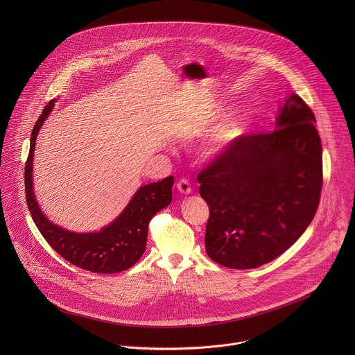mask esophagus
<instances>
[{
    "mask_svg": "<svg viewBox=\"0 0 355 355\" xmlns=\"http://www.w3.org/2000/svg\"><path fill=\"white\" fill-rule=\"evenodd\" d=\"M176 187H178V190H179L182 194H190L191 190H193L191 183H190L189 179H180V180L178 182Z\"/></svg>",
    "mask_w": 355,
    "mask_h": 355,
    "instance_id": "obj_1",
    "label": "esophagus"
}]
</instances>
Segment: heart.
Wrapping results in <instances>:
<instances>
[{"label": "heart", "mask_w": 355, "mask_h": 355, "mask_svg": "<svg viewBox=\"0 0 355 355\" xmlns=\"http://www.w3.org/2000/svg\"><path fill=\"white\" fill-rule=\"evenodd\" d=\"M220 112L211 114V120L217 119ZM248 128V119L243 114H235L220 123L209 137L206 142V150L209 154L221 152L235 141H238Z\"/></svg>", "instance_id": "b5f03b06"}]
</instances>
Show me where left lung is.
Listing matches in <instances>:
<instances>
[{
    "label": "left lung",
    "instance_id": "obj_1",
    "mask_svg": "<svg viewBox=\"0 0 355 355\" xmlns=\"http://www.w3.org/2000/svg\"><path fill=\"white\" fill-rule=\"evenodd\" d=\"M309 105L291 94L276 130L241 137L197 179L209 206V258L253 269L290 249L311 223L322 189L321 139Z\"/></svg>",
    "mask_w": 355,
    "mask_h": 355
}]
</instances>
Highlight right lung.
<instances>
[{
    "instance_id": "obj_1",
    "label": "right lung",
    "mask_w": 355,
    "mask_h": 355,
    "mask_svg": "<svg viewBox=\"0 0 355 355\" xmlns=\"http://www.w3.org/2000/svg\"><path fill=\"white\" fill-rule=\"evenodd\" d=\"M54 106L51 100L42 110L33 132L24 168L26 201L46 242L72 265L94 273H117L135 265L146 250L148 228L153 216L172 201L173 176L141 187L123 213L100 232L76 234L51 223L41 211L33 190V158L35 139Z\"/></svg>"
}]
</instances>
